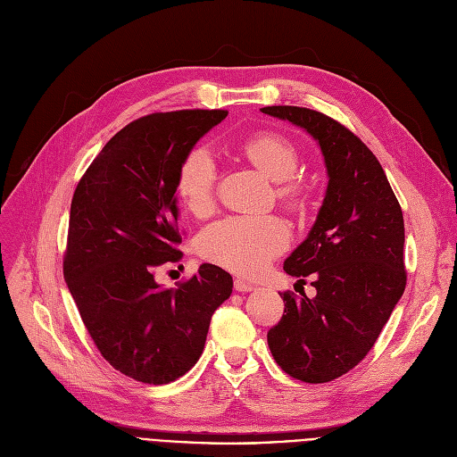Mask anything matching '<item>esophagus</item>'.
Returning a JSON list of instances; mask_svg holds the SVG:
<instances>
[{"mask_svg": "<svg viewBox=\"0 0 457 457\" xmlns=\"http://www.w3.org/2000/svg\"><path fill=\"white\" fill-rule=\"evenodd\" d=\"M233 287H235V291H241V293H248V291H253V289H255L253 284L245 282V280H241V278H237V280L233 282Z\"/></svg>", "mask_w": 457, "mask_h": 457, "instance_id": "esophagus-1", "label": "esophagus"}]
</instances>
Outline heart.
I'll return each instance as SVG.
<instances>
[{"instance_id": "obj_1", "label": "heart", "mask_w": 457, "mask_h": 457, "mask_svg": "<svg viewBox=\"0 0 457 457\" xmlns=\"http://www.w3.org/2000/svg\"><path fill=\"white\" fill-rule=\"evenodd\" d=\"M239 153L269 179L280 183L276 195L295 211L304 207V190L291 177L299 170V151L286 136L276 132L253 134L237 145ZM216 162L204 145L192 147L179 164L175 190L183 205L197 216L211 212L214 205ZM289 231L276 216H228L205 228L197 239V252L237 274L253 276L286 250Z\"/></svg>"}]
</instances>
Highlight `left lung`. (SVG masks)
Returning a JSON list of instances; mask_svg holds the SVG:
<instances>
[{
	"mask_svg": "<svg viewBox=\"0 0 457 457\" xmlns=\"http://www.w3.org/2000/svg\"><path fill=\"white\" fill-rule=\"evenodd\" d=\"M263 113L304 129L321 147L328 185L306 239L284 262L312 276L315 296L284 293L267 334L274 361L304 383H328L359 364L379 338L407 282L402 207L375 154L332 117L299 106Z\"/></svg>",
	"mask_w": 457,
	"mask_h": 457,
	"instance_id": "8db88e82",
	"label": "left lung"
}]
</instances>
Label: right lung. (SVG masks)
Listing matches in <instances>:
<instances>
[{"label": "right lung", "instance_id": "obj_1", "mask_svg": "<svg viewBox=\"0 0 457 457\" xmlns=\"http://www.w3.org/2000/svg\"><path fill=\"white\" fill-rule=\"evenodd\" d=\"M226 110L151 113L119 130L78 183L63 274L104 359L147 385L179 379L200 359L214 310L233 280L204 263L177 289L154 272L179 263L175 177L183 156Z\"/></svg>", "mask_w": 457, "mask_h": 457}]
</instances>
